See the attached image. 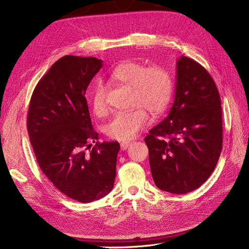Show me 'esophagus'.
Here are the masks:
<instances>
[{
    "label": "esophagus",
    "mask_w": 249,
    "mask_h": 249,
    "mask_svg": "<svg viewBox=\"0 0 249 249\" xmlns=\"http://www.w3.org/2000/svg\"><path fill=\"white\" fill-rule=\"evenodd\" d=\"M130 145H131V142H123V143H120V147H122L123 150H125Z\"/></svg>",
    "instance_id": "esophagus-1"
}]
</instances>
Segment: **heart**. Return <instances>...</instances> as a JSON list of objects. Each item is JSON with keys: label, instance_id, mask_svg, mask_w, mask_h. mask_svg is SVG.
<instances>
[{"label": "heart", "instance_id": "obj_1", "mask_svg": "<svg viewBox=\"0 0 249 249\" xmlns=\"http://www.w3.org/2000/svg\"><path fill=\"white\" fill-rule=\"evenodd\" d=\"M110 78L132 87L133 104L139 106L130 111L117 112L106 125V134L110 138L129 141L149 124L146 108L153 114H160L167 107L173 90L172 76L163 66L155 65L146 69L140 62L125 61L111 71ZM90 102L95 114H104L107 104L102 84L95 85L90 94Z\"/></svg>", "mask_w": 249, "mask_h": 249}]
</instances>
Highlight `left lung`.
<instances>
[{
	"label": "left lung",
	"instance_id": "8db88e82",
	"mask_svg": "<svg viewBox=\"0 0 249 249\" xmlns=\"http://www.w3.org/2000/svg\"><path fill=\"white\" fill-rule=\"evenodd\" d=\"M175 102L144 141L156 186L175 194L197 189L214 171L222 148L220 95L210 73L193 59L177 61Z\"/></svg>",
	"mask_w": 249,
	"mask_h": 249
}]
</instances>
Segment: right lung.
<instances>
[{"mask_svg": "<svg viewBox=\"0 0 249 249\" xmlns=\"http://www.w3.org/2000/svg\"><path fill=\"white\" fill-rule=\"evenodd\" d=\"M102 67L94 57L60 58L36 85L28 110V133L40 169L60 192L80 202L106 196L116 176L119 143L99 142L85 97Z\"/></svg>", "mask_w": 249, "mask_h": 249, "instance_id": "add662e5", "label": "right lung"}]
</instances>
